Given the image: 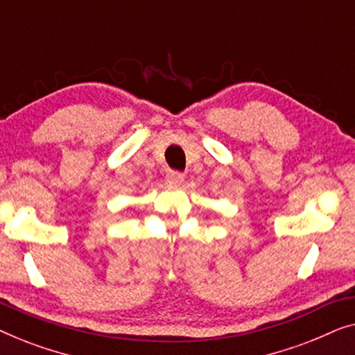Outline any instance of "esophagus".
<instances>
[{
	"label": "esophagus",
	"mask_w": 355,
	"mask_h": 355,
	"mask_svg": "<svg viewBox=\"0 0 355 355\" xmlns=\"http://www.w3.org/2000/svg\"><path fill=\"white\" fill-rule=\"evenodd\" d=\"M184 180V175L178 171H171L167 173V182L171 184H180Z\"/></svg>",
	"instance_id": "esophagus-1"
}]
</instances>
